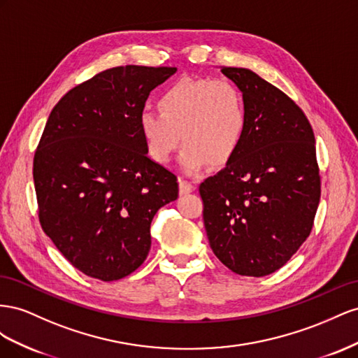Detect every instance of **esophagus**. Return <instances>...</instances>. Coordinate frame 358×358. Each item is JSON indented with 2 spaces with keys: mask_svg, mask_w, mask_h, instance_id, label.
<instances>
[{
  "mask_svg": "<svg viewBox=\"0 0 358 358\" xmlns=\"http://www.w3.org/2000/svg\"><path fill=\"white\" fill-rule=\"evenodd\" d=\"M195 189V182H192L189 180H180V193L181 195H186V193H190Z\"/></svg>",
  "mask_w": 358,
  "mask_h": 358,
  "instance_id": "esophagus-1",
  "label": "esophagus"
}]
</instances>
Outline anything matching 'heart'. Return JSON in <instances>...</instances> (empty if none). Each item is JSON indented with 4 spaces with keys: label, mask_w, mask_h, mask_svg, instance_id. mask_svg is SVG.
I'll use <instances>...</instances> for the list:
<instances>
[{
    "label": "heart",
    "mask_w": 358,
    "mask_h": 358,
    "mask_svg": "<svg viewBox=\"0 0 358 358\" xmlns=\"http://www.w3.org/2000/svg\"><path fill=\"white\" fill-rule=\"evenodd\" d=\"M157 110L138 118L139 134L152 160L171 162L182 141L181 166L189 173L228 163L238 151L248 127L243 93L228 79L182 78L160 93Z\"/></svg>",
    "instance_id": "heart-1"
}]
</instances>
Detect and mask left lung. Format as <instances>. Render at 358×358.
I'll return each instance as SVG.
<instances>
[{"mask_svg": "<svg viewBox=\"0 0 358 358\" xmlns=\"http://www.w3.org/2000/svg\"><path fill=\"white\" fill-rule=\"evenodd\" d=\"M243 93L248 127L238 151L199 185L210 248L229 270L262 278L309 237L321 196L315 135L287 94L255 71L223 67Z\"/></svg>", "mask_w": 358, "mask_h": 358, "instance_id": "8db88e82", "label": "left lung"}]
</instances>
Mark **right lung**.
Here are the masks:
<instances>
[{
	"instance_id": "obj_1",
	"label": "right lung",
	"mask_w": 358,
	"mask_h": 358,
	"mask_svg": "<svg viewBox=\"0 0 358 358\" xmlns=\"http://www.w3.org/2000/svg\"><path fill=\"white\" fill-rule=\"evenodd\" d=\"M177 67L121 66L71 88L50 112L33 162L38 220L75 268L112 282L145 261L150 224L178 196L152 162L138 118Z\"/></svg>"
}]
</instances>
